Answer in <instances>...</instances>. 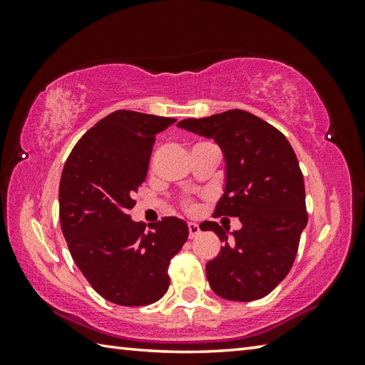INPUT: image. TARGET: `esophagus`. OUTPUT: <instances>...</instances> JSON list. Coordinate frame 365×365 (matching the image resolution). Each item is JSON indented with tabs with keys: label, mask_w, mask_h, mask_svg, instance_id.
Returning a JSON list of instances; mask_svg holds the SVG:
<instances>
[{
	"label": "esophagus",
	"mask_w": 365,
	"mask_h": 365,
	"mask_svg": "<svg viewBox=\"0 0 365 365\" xmlns=\"http://www.w3.org/2000/svg\"><path fill=\"white\" fill-rule=\"evenodd\" d=\"M200 233H201V230H200V227H197V224H195V222H190V224H188L190 238H196Z\"/></svg>",
	"instance_id": "esophagus-1"
}]
</instances>
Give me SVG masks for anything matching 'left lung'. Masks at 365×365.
Wrapping results in <instances>:
<instances>
[{"label":"left lung","instance_id":"left-lung-1","mask_svg":"<svg viewBox=\"0 0 365 365\" xmlns=\"http://www.w3.org/2000/svg\"><path fill=\"white\" fill-rule=\"evenodd\" d=\"M177 127L211 138L225 160L224 195L215 215L238 217L240 230L202 222L224 246L206 264L214 293L230 301L267 296L288 275L307 224L304 180L285 135L242 109L202 119H185Z\"/></svg>","mask_w":365,"mask_h":365}]
</instances>
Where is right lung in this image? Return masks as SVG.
<instances>
[{"mask_svg": "<svg viewBox=\"0 0 365 365\" xmlns=\"http://www.w3.org/2000/svg\"><path fill=\"white\" fill-rule=\"evenodd\" d=\"M177 119L115 110L73 146L59 183V219L71 256L96 293L119 306H146L169 288L170 259L187 222L164 217L145 232L127 214L145 182L156 135Z\"/></svg>", "mask_w": 365, "mask_h": 365, "instance_id": "right-lung-1", "label": "right lung"}]
</instances>
